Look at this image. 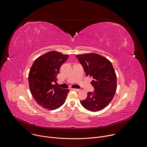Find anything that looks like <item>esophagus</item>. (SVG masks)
Segmentation results:
<instances>
[{"label":"esophagus","instance_id":"obj_1","mask_svg":"<svg viewBox=\"0 0 147 147\" xmlns=\"http://www.w3.org/2000/svg\"><path fill=\"white\" fill-rule=\"evenodd\" d=\"M72 90L75 91H77V92H79L80 91V89H77V88H72Z\"/></svg>","mask_w":147,"mask_h":147}]
</instances>
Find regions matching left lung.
<instances>
[{
  "mask_svg": "<svg viewBox=\"0 0 147 147\" xmlns=\"http://www.w3.org/2000/svg\"><path fill=\"white\" fill-rule=\"evenodd\" d=\"M87 75L92 78L94 88L87 97L80 100L81 105L91 111H98L106 107L113 99L117 89V76L111 63L95 53L76 56Z\"/></svg>",
  "mask_w": 147,
  "mask_h": 147,
  "instance_id": "obj_1",
  "label": "left lung"
}]
</instances>
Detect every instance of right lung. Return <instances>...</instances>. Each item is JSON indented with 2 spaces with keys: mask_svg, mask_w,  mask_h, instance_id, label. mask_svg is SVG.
<instances>
[{
  "mask_svg": "<svg viewBox=\"0 0 147 147\" xmlns=\"http://www.w3.org/2000/svg\"><path fill=\"white\" fill-rule=\"evenodd\" d=\"M68 56L51 51L38 57L30 68L28 77L30 92L37 103L46 109H56L65 101L69 89L61 88L54 83Z\"/></svg>",
  "mask_w": 147,
  "mask_h": 147,
  "instance_id": "add662e5",
  "label": "right lung"
}]
</instances>
